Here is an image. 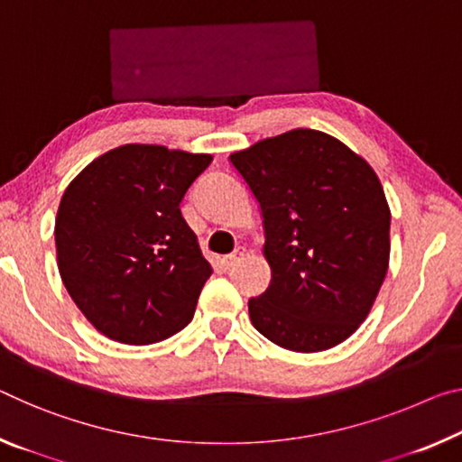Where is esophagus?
Returning <instances> with one entry per match:
<instances>
[{
  "instance_id": "esophagus-1",
  "label": "esophagus",
  "mask_w": 462,
  "mask_h": 462,
  "mask_svg": "<svg viewBox=\"0 0 462 462\" xmlns=\"http://www.w3.org/2000/svg\"><path fill=\"white\" fill-rule=\"evenodd\" d=\"M243 254H245L243 248H236V251H234L232 254H226V257H224L222 261H219V263H222L224 269H232L240 259H243Z\"/></svg>"
}]
</instances>
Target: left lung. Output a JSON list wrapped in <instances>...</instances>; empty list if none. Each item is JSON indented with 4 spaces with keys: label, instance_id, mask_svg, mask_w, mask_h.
Returning a JSON list of instances; mask_svg holds the SVG:
<instances>
[{
    "label": "left lung",
    "instance_id": "8db88e82",
    "mask_svg": "<svg viewBox=\"0 0 462 462\" xmlns=\"http://www.w3.org/2000/svg\"><path fill=\"white\" fill-rule=\"evenodd\" d=\"M261 205L271 283L248 300L275 346L314 354L368 317L391 259V208L374 168L339 139L291 129L234 152Z\"/></svg>",
    "mask_w": 462,
    "mask_h": 462
}]
</instances>
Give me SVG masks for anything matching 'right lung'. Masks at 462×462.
Here are the masks:
<instances>
[{"mask_svg": "<svg viewBox=\"0 0 462 462\" xmlns=\"http://www.w3.org/2000/svg\"><path fill=\"white\" fill-rule=\"evenodd\" d=\"M211 153L125 143L92 160L63 191L57 267L84 317L127 346L164 341L191 323L211 275L180 214Z\"/></svg>", "mask_w": 462, "mask_h": 462, "instance_id": "1", "label": "right lung"}]
</instances>
